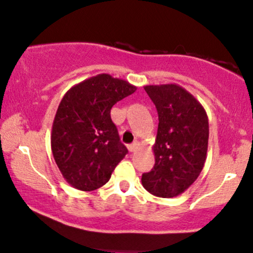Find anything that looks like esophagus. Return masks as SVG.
<instances>
[{"mask_svg":"<svg viewBox=\"0 0 253 253\" xmlns=\"http://www.w3.org/2000/svg\"><path fill=\"white\" fill-rule=\"evenodd\" d=\"M127 147H129L130 151L135 152L137 150V147H139V142H132V144H130Z\"/></svg>","mask_w":253,"mask_h":253,"instance_id":"1","label":"esophagus"}]
</instances>
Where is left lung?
<instances>
[{
  "mask_svg": "<svg viewBox=\"0 0 253 253\" xmlns=\"http://www.w3.org/2000/svg\"><path fill=\"white\" fill-rule=\"evenodd\" d=\"M156 106L159 127L155 166L141 177L144 188L161 198L183 193L194 183L207 160L209 123L206 109L176 84L144 87Z\"/></svg>",
  "mask_w": 253,
  "mask_h": 253,
  "instance_id": "obj_1",
  "label": "left lung"
}]
</instances>
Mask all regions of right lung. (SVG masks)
Wrapping results in <instances>:
<instances>
[{
    "instance_id": "right-lung-1",
    "label": "right lung",
    "mask_w": 253,
    "mask_h": 253,
    "mask_svg": "<svg viewBox=\"0 0 253 253\" xmlns=\"http://www.w3.org/2000/svg\"><path fill=\"white\" fill-rule=\"evenodd\" d=\"M136 91L127 81L99 74L75 84L62 97L51 129V151L62 177L89 192L109 181L127 149L111 109Z\"/></svg>"
}]
</instances>
